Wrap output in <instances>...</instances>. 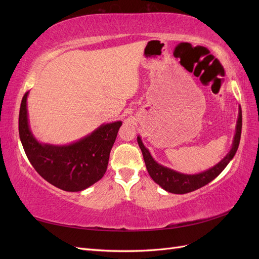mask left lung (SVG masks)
<instances>
[{
    "label": "left lung",
    "instance_id": "8db88e82",
    "mask_svg": "<svg viewBox=\"0 0 259 259\" xmlns=\"http://www.w3.org/2000/svg\"><path fill=\"white\" fill-rule=\"evenodd\" d=\"M241 130H242V111L239 107L238 121L236 125V133H234L232 146L229 152L227 153L224 158L219 161L214 166L209 167L206 170H203L198 174H185L180 173L173 168L164 166L162 164L156 162L150 151L145 147L142 138L137 136V143L142 149L144 155L145 164L149 175L154 180V183L158 184L164 190L175 193V194H185L199 189V188L207 185L211 180L215 179L222 171L228 165L229 162L233 159L236 154L241 138Z\"/></svg>",
    "mask_w": 259,
    "mask_h": 259
}]
</instances>
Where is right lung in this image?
<instances>
[{
	"label": "right lung",
	"mask_w": 259,
	"mask_h": 259,
	"mask_svg": "<svg viewBox=\"0 0 259 259\" xmlns=\"http://www.w3.org/2000/svg\"><path fill=\"white\" fill-rule=\"evenodd\" d=\"M27 92L19 111V137L27 158L46 182L61 190L82 191L105 175L109 155L122 121L101 124L91 134L68 145L41 143L29 124Z\"/></svg>",
	"instance_id": "1"
}]
</instances>
